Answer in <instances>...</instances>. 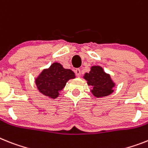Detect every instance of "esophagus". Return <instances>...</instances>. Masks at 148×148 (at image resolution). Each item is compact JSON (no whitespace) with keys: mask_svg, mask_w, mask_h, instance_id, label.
Returning a JSON list of instances; mask_svg holds the SVG:
<instances>
[{"mask_svg":"<svg viewBox=\"0 0 148 148\" xmlns=\"http://www.w3.org/2000/svg\"><path fill=\"white\" fill-rule=\"evenodd\" d=\"M74 72H75V74H76L77 77H80L81 75V71H80V69L79 68H77L74 70Z\"/></svg>","mask_w":148,"mask_h":148,"instance_id":"esophagus-1","label":"esophagus"}]
</instances>
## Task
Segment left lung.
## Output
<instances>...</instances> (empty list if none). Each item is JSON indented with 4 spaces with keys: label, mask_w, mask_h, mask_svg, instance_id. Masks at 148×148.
<instances>
[{
    "label": "left lung",
    "mask_w": 148,
    "mask_h": 148,
    "mask_svg": "<svg viewBox=\"0 0 148 148\" xmlns=\"http://www.w3.org/2000/svg\"><path fill=\"white\" fill-rule=\"evenodd\" d=\"M84 79L87 84L93 86L92 92L95 97H104L113 92L114 84L109 74H106L100 66H93L89 73H86Z\"/></svg>",
    "instance_id": "obj_1"
}]
</instances>
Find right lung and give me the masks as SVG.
Here are the masks:
<instances>
[{
  "label": "right lung",
  "mask_w": 148,
  "mask_h": 148,
  "mask_svg": "<svg viewBox=\"0 0 148 148\" xmlns=\"http://www.w3.org/2000/svg\"><path fill=\"white\" fill-rule=\"evenodd\" d=\"M75 77L70 69H64L59 63H53L49 68L43 70L36 79V85L42 94L52 99L58 97L59 92L66 85V83Z\"/></svg>",
  "instance_id": "obj_1"
}]
</instances>
